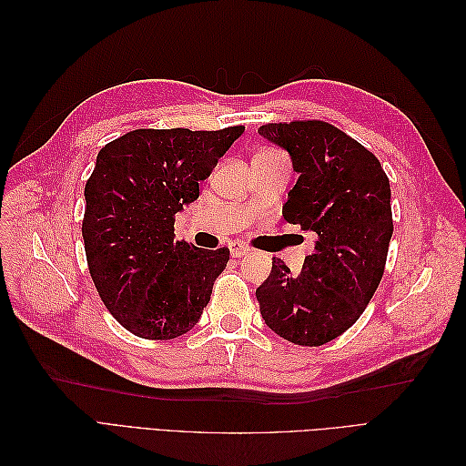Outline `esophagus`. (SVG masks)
<instances>
[{
    "instance_id": "34e87169",
    "label": "esophagus",
    "mask_w": 466,
    "mask_h": 466,
    "mask_svg": "<svg viewBox=\"0 0 466 466\" xmlns=\"http://www.w3.org/2000/svg\"><path fill=\"white\" fill-rule=\"evenodd\" d=\"M229 252H231L233 258H241V257L248 255L250 247H247V245H243V243H231V245H229Z\"/></svg>"
}]
</instances>
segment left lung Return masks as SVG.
Here are the masks:
<instances>
[{
	"mask_svg": "<svg viewBox=\"0 0 466 466\" xmlns=\"http://www.w3.org/2000/svg\"><path fill=\"white\" fill-rule=\"evenodd\" d=\"M258 134L288 149L299 175L286 221L317 237L298 276L272 258L257 289L260 315L286 340L322 346L361 317L383 278L392 237L389 177L368 147L329 122H270Z\"/></svg>",
	"mask_w": 466,
	"mask_h": 466,
	"instance_id": "obj_1",
	"label": "left lung"
}]
</instances>
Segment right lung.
I'll use <instances>...</instances> for the list:
<instances>
[{"label": "right lung", "mask_w": 466, "mask_h": 466, "mask_svg": "<svg viewBox=\"0 0 466 466\" xmlns=\"http://www.w3.org/2000/svg\"><path fill=\"white\" fill-rule=\"evenodd\" d=\"M245 126L223 130L139 128L96 155L81 233L93 284L126 330L171 340L202 317L229 248L175 238V216Z\"/></svg>", "instance_id": "right-lung-1"}]
</instances>
